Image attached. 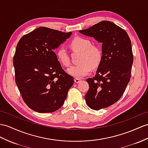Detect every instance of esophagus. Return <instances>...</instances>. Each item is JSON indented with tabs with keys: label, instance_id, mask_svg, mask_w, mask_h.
I'll return each instance as SVG.
<instances>
[{
	"label": "esophagus",
	"instance_id": "34e87169",
	"mask_svg": "<svg viewBox=\"0 0 148 148\" xmlns=\"http://www.w3.org/2000/svg\"><path fill=\"white\" fill-rule=\"evenodd\" d=\"M74 81H75V82L76 83V84H78V83H80V82L81 81V80L80 79H79V78H75L74 79Z\"/></svg>",
	"mask_w": 148,
	"mask_h": 148
}]
</instances>
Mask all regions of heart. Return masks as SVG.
I'll return each mask as SVG.
<instances>
[{
  "instance_id": "heart-1",
  "label": "heart",
  "mask_w": 148,
  "mask_h": 148,
  "mask_svg": "<svg viewBox=\"0 0 148 148\" xmlns=\"http://www.w3.org/2000/svg\"><path fill=\"white\" fill-rule=\"evenodd\" d=\"M70 47L73 51L80 52V63L72 65L68 68V73L77 78L87 75L93 68L98 66L102 62L103 53L99 46L92 45L89 39L84 37H75L70 42ZM56 56L58 62L64 66L70 65V56L66 49L61 46L56 50Z\"/></svg>"
}]
</instances>
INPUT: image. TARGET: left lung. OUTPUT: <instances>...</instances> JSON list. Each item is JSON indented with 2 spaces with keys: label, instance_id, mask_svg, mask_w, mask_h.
Segmentation results:
<instances>
[{
  "label": "left lung",
  "instance_id": "8db88e82",
  "mask_svg": "<svg viewBox=\"0 0 148 148\" xmlns=\"http://www.w3.org/2000/svg\"><path fill=\"white\" fill-rule=\"evenodd\" d=\"M79 32L102 43V62L95 76L86 79L89 89L85 96L87 106L98 110L117 102L130 81L131 42L124 29L107 21Z\"/></svg>",
  "mask_w": 148,
  "mask_h": 148
}]
</instances>
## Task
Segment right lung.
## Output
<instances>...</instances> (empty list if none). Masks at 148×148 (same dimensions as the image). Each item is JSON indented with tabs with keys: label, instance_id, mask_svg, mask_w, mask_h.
I'll return each mask as SVG.
<instances>
[{
	"label": "right lung",
	"instance_id": "obj_1",
	"mask_svg": "<svg viewBox=\"0 0 148 148\" xmlns=\"http://www.w3.org/2000/svg\"><path fill=\"white\" fill-rule=\"evenodd\" d=\"M71 33L40 27L18 42L13 58L16 84L31 109L53 112L66 100L73 78L64 71L53 50Z\"/></svg>",
	"mask_w": 148,
	"mask_h": 148
}]
</instances>
